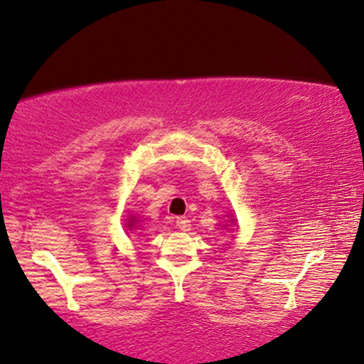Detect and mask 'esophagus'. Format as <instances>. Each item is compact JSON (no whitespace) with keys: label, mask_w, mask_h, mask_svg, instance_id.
<instances>
[{"label":"esophagus","mask_w":364,"mask_h":364,"mask_svg":"<svg viewBox=\"0 0 364 364\" xmlns=\"http://www.w3.org/2000/svg\"><path fill=\"white\" fill-rule=\"evenodd\" d=\"M176 225H177L178 230H182V232H187L188 228H191V220H188L187 217H177V220H176Z\"/></svg>","instance_id":"esophagus-1"}]
</instances>
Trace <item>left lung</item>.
I'll list each match as a JSON object with an SVG mask.
<instances>
[{
	"label": "left lung",
	"mask_w": 364,
	"mask_h": 364,
	"mask_svg": "<svg viewBox=\"0 0 364 364\" xmlns=\"http://www.w3.org/2000/svg\"><path fill=\"white\" fill-rule=\"evenodd\" d=\"M232 222H235V218H233V220H232Z\"/></svg>",
	"instance_id": "obj_1"
}]
</instances>
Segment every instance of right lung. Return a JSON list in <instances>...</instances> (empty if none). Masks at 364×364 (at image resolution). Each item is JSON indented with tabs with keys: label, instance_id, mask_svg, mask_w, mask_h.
Wrapping results in <instances>:
<instances>
[{
	"label": "right lung",
	"instance_id": "1",
	"mask_svg": "<svg viewBox=\"0 0 364 364\" xmlns=\"http://www.w3.org/2000/svg\"><path fill=\"white\" fill-rule=\"evenodd\" d=\"M137 222H139L137 218L134 217V215H131V217H129L127 223H126V227H127V228H136V223H137Z\"/></svg>",
	"mask_w": 364,
	"mask_h": 364
}]
</instances>
